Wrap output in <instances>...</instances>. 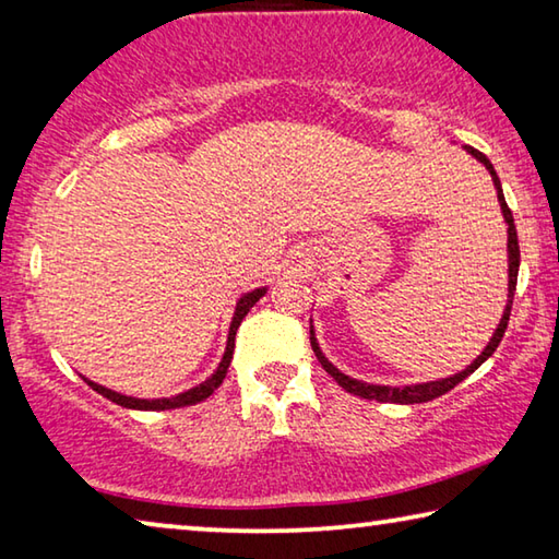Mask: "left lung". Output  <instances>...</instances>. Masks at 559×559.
<instances>
[{"label": "left lung", "mask_w": 559, "mask_h": 559, "mask_svg": "<svg viewBox=\"0 0 559 559\" xmlns=\"http://www.w3.org/2000/svg\"><path fill=\"white\" fill-rule=\"evenodd\" d=\"M468 153L480 159V163L486 165V169L490 173V177H493V185H496V192H498V202H500V210H503V216H506V224H508V306H506V313L503 318H500V325L496 328L493 337H490V343L486 345L484 353H480L473 362L466 367V370L453 374V377H447V380H439V382H427V384H412V386H380V384H365V382H357L353 380V377L343 374L340 370H335L333 365L328 362V359L323 357V353H320V347L316 343L313 333H310V345H313V353L316 357L320 359V365H323V370L333 377V380L343 386L345 392L355 394V396H362V400H374V402H396V404H421V402H431L437 400V396L451 392L453 386H456L459 382L466 380L468 374H473L478 370L480 365L486 362V359L496 353V347L500 345V340H503L506 335V328H508V320H510V308H513V296H515V286H518V269H520V246H518V231H515V222H513V212L508 210L506 204V197H503V189H500V179L496 175L493 165H490V159L478 153V150L473 147H466Z\"/></svg>", "instance_id": "obj_1"}]
</instances>
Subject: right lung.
<instances>
[{
  "instance_id": "add662e5",
  "label": "right lung",
  "mask_w": 559,
  "mask_h": 559,
  "mask_svg": "<svg viewBox=\"0 0 559 559\" xmlns=\"http://www.w3.org/2000/svg\"><path fill=\"white\" fill-rule=\"evenodd\" d=\"M263 293H266V288H257L251 293H246V296L239 300V306H236V313H234V320H231V328H229V343H226V353L222 357V365L219 370H216L210 380L202 382L200 386H194V390L189 392H182L177 396H169V400H135V396H126V394H118V392H110L106 390V386L100 384H93L88 382L93 390H96L98 394L106 396V400L116 402L120 406H128V409H177V406H189V404H197V402H204L206 396H210L216 386H219L224 382L226 377V370H229V362H231V355H234V340H236V330H239L241 320L246 318V313L253 308V302H257Z\"/></svg>"
}]
</instances>
